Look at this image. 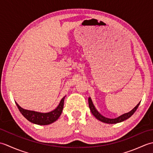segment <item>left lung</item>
<instances>
[{"instance_id": "left-lung-1", "label": "left lung", "mask_w": 153, "mask_h": 153, "mask_svg": "<svg viewBox=\"0 0 153 153\" xmlns=\"http://www.w3.org/2000/svg\"><path fill=\"white\" fill-rule=\"evenodd\" d=\"M88 101H89V108H90L91 112V113L93 114V115L95 116L97 120H99V121L104 122V123H110V124H113V123H117L122 122L123 121H124V120L128 119L129 118H130V117L133 114H134V112L136 111V110L137 109L139 104H140V102H139L137 105V106H136L134 108H133L131 111H129V112L123 114L120 116L119 117H118V118L111 119V118H106V117L103 116L102 114H100L98 112V110L96 109L95 106H94L92 100H91V97H89Z\"/></svg>"}]
</instances>
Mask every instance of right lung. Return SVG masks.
Masks as SVG:
<instances>
[{"label": "right lung", "mask_w": 153, "mask_h": 153, "mask_svg": "<svg viewBox=\"0 0 153 153\" xmlns=\"http://www.w3.org/2000/svg\"><path fill=\"white\" fill-rule=\"evenodd\" d=\"M66 96L64 97L61 99L59 105H58L56 108L52 110L49 112H39L33 111V110H29L22 108L16 102V105H17L18 108L21 112L22 114L26 118L28 121L35 123V124L45 126L48 125L54 122L60 116L62 112L64 107V99Z\"/></svg>", "instance_id": "obj_1"}]
</instances>
